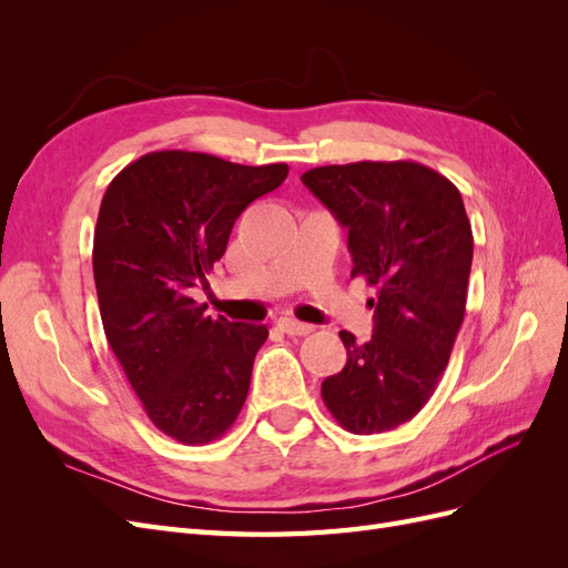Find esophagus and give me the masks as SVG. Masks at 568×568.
<instances>
[{
  "mask_svg": "<svg viewBox=\"0 0 568 568\" xmlns=\"http://www.w3.org/2000/svg\"><path fill=\"white\" fill-rule=\"evenodd\" d=\"M277 326H280V329H282L284 334H288V336H307V334L313 332V324L298 322V320H294V317H280Z\"/></svg>",
  "mask_w": 568,
  "mask_h": 568,
  "instance_id": "34e87169",
  "label": "esophagus"
}]
</instances>
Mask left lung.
I'll return each instance as SVG.
<instances>
[{
  "label": "left lung",
  "instance_id": "1",
  "mask_svg": "<svg viewBox=\"0 0 568 568\" xmlns=\"http://www.w3.org/2000/svg\"><path fill=\"white\" fill-rule=\"evenodd\" d=\"M303 184L348 230L351 277L376 286L374 332H338L348 363L322 382L334 419L357 436L409 422L432 398L464 320L474 236L457 186L415 161L322 165Z\"/></svg>",
  "mask_w": 568,
  "mask_h": 568
}]
</instances>
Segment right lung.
I'll list each match as a JSON object with an SVG mask.
<instances>
[{"instance_id":"add662e5","label":"right lung","mask_w":568,"mask_h":568,"mask_svg":"<svg viewBox=\"0 0 568 568\" xmlns=\"http://www.w3.org/2000/svg\"><path fill=\"white\" fill-rule=\"evenodd\" d=\"M286 175V163L153 151L120 170L101 201L92 265L109 346L149 419L180 443L220 438L244 407L267 326L213 320L192 288L246 205Z\"/></svg>"}]
</instances>
